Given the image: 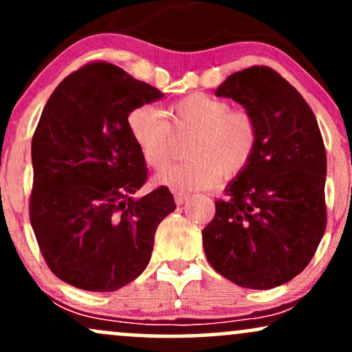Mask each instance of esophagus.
<instances>
[{"instance_id":"1","label":"esophagus","mask_w":352,"mask_h":352,"mask_svg":"<svg viewBox=\"0 0 352 352\" xmlns=\"http://www.w3.org/2000/svg\"><path fill=\"white\" fill-rule=\"evenodd\" d=\"M188 200L187 193H182V192H175V204L177 205H184L185 201Z\"/></svg>"}]
</instances>
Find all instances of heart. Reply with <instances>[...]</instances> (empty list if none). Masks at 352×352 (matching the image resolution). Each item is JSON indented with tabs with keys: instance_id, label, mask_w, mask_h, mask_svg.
<instances>
[{
	"instance_id": "obj_1",
	"label": "heart",
	"mask_w": 352,
	"mask_h": 352,
	"mask_svg": "<svg viewBox=\"0 0 352 352\" xmlns=\"http://www.w3.org/2000/svg\"><path fill=\"white\" fill-rule=\"evenodd\" d=\"M173 129L193 132L187 162L167 168L155 177L159 185L179 192L204 190L220 177L232 180L245 172L258 144V125L248 112L232 111L225 99L192 94L165 112ZM129 131L145 164L164 168L172 159L173 134L168 120L155 107L140 106L127 117Z\"/></svg>"
}]
</instances>
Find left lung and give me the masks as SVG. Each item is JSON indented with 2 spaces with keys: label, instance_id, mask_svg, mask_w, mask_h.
I'll return each instance as SVG.
<instances>
[{
  "label": "left lung",
  "instance_id": "obj_1",
  "mask_svg": "<svg viewBox=\"0 0 352 352\" xmlns=\"http://www.w3.org/2000/svg\"><path fill=\"white\" fill-rule=\"evenodd\" d=\"M217 98L240 104L258 125L254 155L215 201L201 232L210 265L241 288L272 289L300 274L326 230V151L316 117L278 72H233Z\"/></svg>",
  "mask_w": 352,
  "mask_h": 352
}]
</instances>
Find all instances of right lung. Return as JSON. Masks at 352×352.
Instances as JSON below:
<instances>
[{"mask_svg":"<svg viewBox=\"0 0 352 352\" xmlns=\"http://www.w3.org/2000/svg\"><path fill=\"white\" fill-rule=\"evenodd\" d=\"M164 92L107 63L67 76L33 135L30 218L51 272L86 292L109 293L147 268L160 221L175 210L159 187L135 199L147 168L127 117Z\"/></svg>","mask_w":352,"mask_h":352,"instance_id":"obj_1","label":"right lung"}]
</instances>
